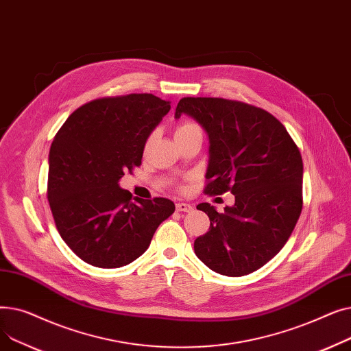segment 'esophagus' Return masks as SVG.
<instances>
[{
	"mask_svg": "<svg viewBox=\"0 0 351 351\" xmlns=\"http://www.w3.org/2000/svg\"><path fill=\"white\" fill-rule=\"evenodd\" d=\"M193 209L192 205L189 204H183V202H179V204H176V210L178 212H191Z\"/></svg>",
	"mask_w": 351,
	"mask_h": 351,
	"instance_id": "1",
	"label": "esophagus"
}]
</instances>
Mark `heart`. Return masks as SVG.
<instances>
[{
    "instance_id": "b5f03b06",
    "label": "heart",
    "mask_w": 351,
    "mask_h": 351,
    "mask_svg": "<svg viewBox=\"0 0 351 351\" xmlns=\"http://www.w3.org/2000/svg\"><path fill=\"white\" fill-rule=\"evenodd\" d=\"M193 132H202L200 126L196 122H193V121H185V122H182L180 125H178V128L175 129V139H178V138H180L183 135L193 134ZM149 143H151V139H147L146 141V146L149 145Z\"/></svg>"
}]
</instances>
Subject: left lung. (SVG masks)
<instances>
[{
  "mask_svg": "<svg viewBox=\"0 0 351 351\" xmlns=\"http://www.w3.org/2000/svg\"><path fill=\"white\" fill-rule=\"evenodd\" d=\"M193 117L206 129L210 158L206 195H234L219 213L209 204V230L195 253L223 276L265 266L289 241L303 208V160L285 125L267 110L223 98H182L175 117Z\"/></svg>",
  "mask_w": 351,
  "mask_h": 351,
  "instance_id": "obj_1",
  "label": "left lung"
}]
</instances>
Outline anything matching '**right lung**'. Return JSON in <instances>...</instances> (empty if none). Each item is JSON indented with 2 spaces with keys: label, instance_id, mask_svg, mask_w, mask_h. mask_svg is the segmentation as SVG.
Returning a JSON list of instances; mask_svg holds the SVG:
<instances>
[{
  "label": "right lung",
  "instance_id": "obj_1",
  "mask_svg": "<svg viewBox=\"0 0 351 351\" xmlns=\"http://www.w3.org/2000/svg\"><path fill=\"white\" fill-rule=\"evenodd\" d=\"M169 109V101L152 94L105 97L73 110L53 136L49 208L64 242L84 262L129 265L175 212L169 199H132L118 185L141 166L147 136Z\"/></svg>",
  "mask_w": 351,
  "mask_h": 351
}]
</instances>
